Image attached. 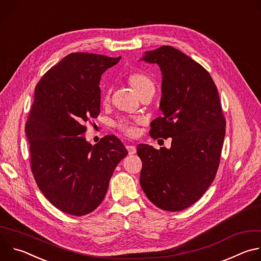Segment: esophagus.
I'll return each mask as SVG.
<instances>
[{
	"instance_id": "obj_1",
	"label": "esophagus",
	"mask_w": 261,
	"mask_h": 261,
	"mask_svg": "<svg viewBox=\"0 0 261 261\" xmlns=\"http://www.w3.org/2000/svg\"><path fill=\"white\" fill-rule=\"evenodd\" d=\"M126 148H127V151H128L129 155H134V154L136 153V148H135V146H133V145H127Z\"/></svg>"
}]
</instances>
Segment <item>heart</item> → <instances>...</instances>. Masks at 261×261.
Returning a JSON list of instances; mask_svg holds the SVG:
<instances>
[{
	"label": "heart",
	"mask_w": 261,
	"mask_h": 261,
	"mask_svg": "<svg viewBox=\"0 0 261 261\" xmlns=\"http://www.w3.org/2000/svg\"><path fill=\"white\" fill-rule=\"evenodd\" d=\"M128 85L132 88V90L138 95L139 98L143 97L148 93L155 92V86L153 82L148 79L146 75L142 73H132L129 75ZM109 100V93H107L103 99L104 103H107ZM142 122L141 119H129V118H122L118 120L115 124L116 128L120 130L122 133L129 137H135L138 134L137 125Z\"/></svg>",
	"instance_id": "obj_1"
}]
</instances>
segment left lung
Returning a JSON list of instances; mask_svg holds the SVG:
<instances>
[{"label": "left lung", "instance_id": "left-lung-1", "mask_svg": "<svg viewBox=\"0 0 261 261\" xmlns=\"http://www.w3.org/2000/svg\"><path fill=\"white\" fill-rule=\"evenodd\" d=\"M143 61L162 72V117L150 130L154 139L171 137V147L137 145L140 186L156 206L178 212L195 203L215 179L226 121L217 87L197 62L172 46L145 51Z\"/></svg>", "mask_w": 261, "mask_h": 261}]
</instances>
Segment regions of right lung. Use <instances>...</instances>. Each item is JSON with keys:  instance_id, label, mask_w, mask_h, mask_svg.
I'll use <instances>...</instances> for the list:
<instances>
[{"instance_id": "right-lung-1", "label": "right lung", "mask_w": 261, "mask_h": 261, "mask_svg": "<svg viewBox=\"0 0 261 261\" xmlns=\"http://www.w3.org/2000/svg\"><path fill=\"white\" fill-rule=\"evenodd\" d=\"M120 59L72 53L35 88L25 123L31 170L43 195L66 214L80 217L96 210L117 165L128 155L115 135L94 145L84 136L86 123L100 114L102 73Z\"/></svg>"}]
</instances>
